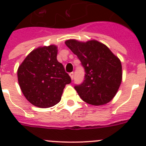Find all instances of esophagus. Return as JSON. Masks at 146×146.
I'll use <instances>...</instances> for the list:
<instances>
[{"mask_svg":"<svg viewBox=\"0 0 146 146\" xmlns=\"http://www.w3.org/2000/svg\"><path fill=\"white\" fill-rule=\"evenodd\" d=\"M69 75H70L71 77V79L72 80L74 79V72H71L70 74H69Z\"/></svg>","mask_w":146,"mask_h":146,"instance_id":"34e87169","label":"esophagus"}]
</instances>
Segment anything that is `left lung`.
<instances>
[{
	"label": "left lung",
	"mask_w": 146,
	"mask_h": 146,
	"mask_svg": "<svg viewBox=\"0 0 146 146\" xmlns=\"http://www.w3.org/2000/svg\"><path fill=\"white\" fill-rule=\"evenodd\" d=\"M65 44L79 58L86 72L83 82L74 86L81 99L92 105L111 101L122 80L119 59L106 45L95 40L80 42L70 39Z\"/></svg>",
	"instance_id": "1"
}]
</instances>
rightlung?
Instances as JSON below:
<instances>
[{
	"instance_id": "add662e5",
	"label": "right lung",
	"mask_w": 146,
	"mask_h": 146,
	"mask_svg": "<svg viewBox=\"0 0 146 146\" xmlns=\"http://www.w3.org/2000/svg\"><path fill=\"white\" fill-rule=\"evenodd\" d=\"M55 45L33 50L19 66V85L27 99L34 106L52 107L60 101L65 86L72 81L63 64L57 60Z\"/></svg>"
}]
</instances>
